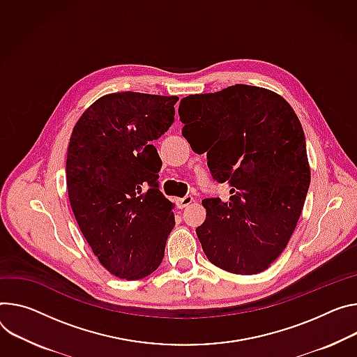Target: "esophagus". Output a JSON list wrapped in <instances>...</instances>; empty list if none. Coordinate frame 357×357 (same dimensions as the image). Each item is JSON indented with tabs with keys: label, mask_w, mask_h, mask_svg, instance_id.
<instances>
[{
	"label": "esophagus",
	"mask_w": 357,
	"mask_h": 357,
	"mask_svg": "<svg viewBox=\"0 0 357 357\" xmlns=\"http://www.w3.org/2000/svg\"><path fill=\"white\" fill-rule=\"evenodd\" d=\"M192 202H195V199H193V197L186 195V197H183V198L178 199V201H176V205H178V208H179V209H183V208L189 206Z\"/></svg>",
	"instance_id": "obj_1"
}]
</instances>
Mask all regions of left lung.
Listing matches in <instances>:
<instances>
[{
	"mask_svg": "<svg viewBox=\"0 0 357 357\" xmlns=\"http://www.w3.org/2000/svg\"><path fill=\"white\" fill-rule=\"evenodd\" d=\"M178 112L213 179L231 185L228 202L202 201L197 235L206 257L236 275L266 271L294 235L310 183L298 115L279 93L243 84L185 96Z\"/></svg>",
	"mask_w": 357,
	"mask_h": 357,
	"instance_id": "8db88e82",
	"label": "left lung"
}]
</instances>
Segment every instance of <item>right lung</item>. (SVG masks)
Listing matches in <instances>:
<instances>
[{
  "instance_id": "add662e5",
  "label": "right lung",
  "mask_w": 357,
  "mask_h": 357,
  "mask_svg": "<svg viewBox=\"0 0 357 357\" xmlns=\"http://www.w3.org/2000/svg\"><path fill=\"white\" fill-rule=\"evenodd\" d=\"M178 100L131 91L107 93L73 129L70 204L93 255L119 279L155 272L175 226L174 204L156 188L162 160L152 142L174 123Z\"/></svg>"
}]
</instances>
